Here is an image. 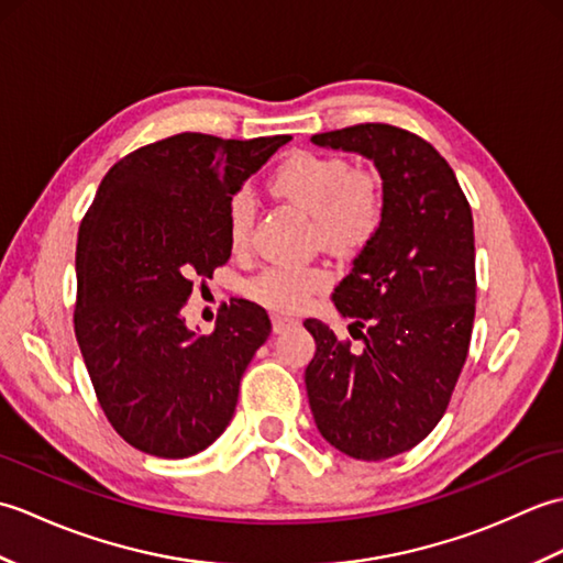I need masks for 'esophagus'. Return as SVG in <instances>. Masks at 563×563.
I'll return each mask as SVG.
<instances>
[{"label":"esophagus","instance_id":"obj_1","mask_svg":"<svg viewBox=\"0 0 563 563\" xmlns=\"http://www.w3.org/2000/svg\"><path fill=\"white\" fill-rule=\"evenodd\" d=\"M297 324H300V319L292 317V314H285V312H275L273 314V331L275 333H283V331H288V329H292Z\"/></svg>","mask_w":563,"mask_h":563}]
</instances>
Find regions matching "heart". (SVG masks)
<instances>
[{
	"label": "heart",
	"mask_w": 563,
	"mask_h": 563,
	"mask_svg": "<svg viewBox=\"0 0 563 563\" xmlns=\"http://www.w3.org/2000/svg\"><path fill=\"white\" fill-rule=\"evenodd\" d=\"M268 186L275 196L288 198L312 214L321 242L343 254L361 251L373 242L385 220V190L379 176L351 169L349 162L331 154H290L275 166ZM254 220V196L239 190L227 206V236L232 249H246ZM329 283L331 273L321 266L275 263L249 283V295L275 309H297Z\"/></svg>",
	"instance_id": "obj_1"
}]
</instances>
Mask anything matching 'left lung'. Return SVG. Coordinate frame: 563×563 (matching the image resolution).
<instances>
[{
  "mask_svg": "<svg viewBox=\"0 0 563 563\" xmlns=\"http://www.w3.org/2000/svg\"><path fill=\"white\" fill-rule=\"evenodd\" d=\"M375 164L385 220L331 300L351 341L307 319L317 353L305 369L314 423L329 445L379 462L416 448L445 413L470 351L474 220L457 176L409 130L365 123L312 137Z\"/></svg>",
  "mask_w": 563,
  "mask_h": 563,
  "instance_id": "left-lung-1",
  "label": "left lung"
}]
</instances>
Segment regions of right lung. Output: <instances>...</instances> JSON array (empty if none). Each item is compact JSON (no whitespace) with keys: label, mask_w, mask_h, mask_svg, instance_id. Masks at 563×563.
Wrapping results in <instances>:
<instances>
[{"label":"right lung","mask_w":563,"mask_h":563,"mask_svg":"<svg viewBox=\"0 0 563 563\" xmlns=\"http://www.w3.org/2000/svg\"><path fill=\"white\" fill-rule=\"evenodd\" d=\"M290 140H159L113 164L84 214L79 351L115 433L154 457H190L224 433L244 369L268 339L256 302L224 305L212 333L190 331L181 309L194 280L230 261L232 196Z\"/></svg>","instance_id":"right-lung-1"}]
</instances>
